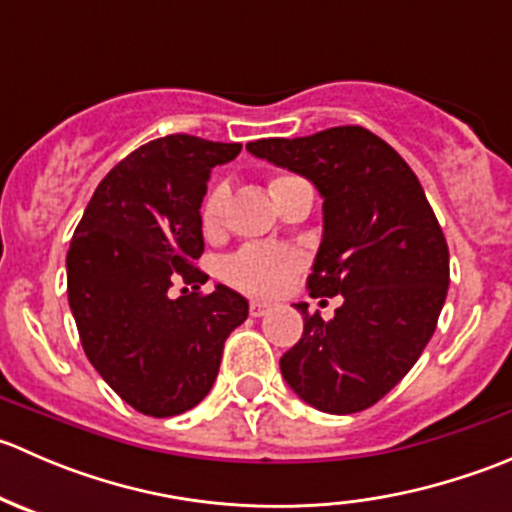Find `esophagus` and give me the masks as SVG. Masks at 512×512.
Returning a JSON list of instances; mask_svg holds the SVG:
<instances>
[{"label": "esophagus", "mask_w": 512, "mask_h": 512, "mask_svg": "<svg viewBox=\"0 0 512 512\" xmlns=\"http://www.w3.org/2000/svg\"><path fill=\"white\" fill-rule=\"evenodd\" d=\"M267 312H270V304L260 302V299H252V302H250V314H252V317H265Z\"/></svg>", "instance_id": "esophagus-1"}]
</instances>
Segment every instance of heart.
<instances>
[{
    "label": "heart",
    "instance_id": "heart-1",
    "mask_svg": "<svg viewBox=\"0 0 512 512\" xmlns=\"http://www.w3.org/2000/svg\"><path fill=\"white\" fill-rule=\"evenodd\" d=\"M287 180H292V175H277L270 180V190L280 183H287ZM223 215L225 190H210L203 210H200V223H203L205 235H218L220 227H223ZM294 270H297V255L275 245H247L225 262L227 280L252 294L277 292Z\"/></svg>",
    "mask_w": 512,
    "mask_h": 512
}]
</instances>
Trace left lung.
Here are the masks:
<instances>
[{
    "label": "left lung",
    "instance_id": "8db88e82",
    "mask_svg": "<svg viewBox=\"0 0 512 512\" xmlns=\"http://www.w3.org/2000/svg\"><path fill=\"white\" fill-rule=\"evenodd\" d=\"M255 158L312 180L322 245L307 287L337 297L329 322L304 314L302 339L280 359L289 389L324 414L384 399L426 349L448 292V245L404 158L361 126L247 143Z\"/></svg>",
    "mask_w": 512,
    "mask_h": 512
}]
</instances>
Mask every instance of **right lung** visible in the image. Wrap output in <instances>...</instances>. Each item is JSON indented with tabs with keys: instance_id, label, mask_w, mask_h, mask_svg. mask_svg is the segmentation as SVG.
Listing matches in <instances>:
<instances>
[{
	"instance_id": "add662e5",
	"label": "right lung",
	"mask_w": 512,
	"mask_h": 512,
	"mask_svg": "<svg viewBox=\"0 0 512 512\" xmlns=\"http://www.w3.org/2000/svg\"><path fill=\"white\" fill-rule=\"evenodd\" d=\"M240 143L175 133L126 156L98 183L66 255L69 307L81 344L108 386L146 416H178L208 396L225 339L247 319V299L168 297L173 282H208L200 205L210 170Z\"/></svg>"
}]
</instances>
